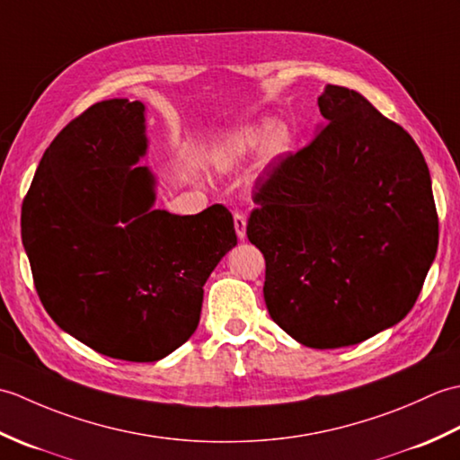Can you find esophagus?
Listing matches in <instances>:
<instances>
[{
  "mask_svg": "<svg viewBox=\"0 0 460 460\" xmlns=\"http://www.w3.org/2000/svg\"><path fill=\"white\" fill-rule=\"evenodd\" d=\"M233 221H235L237 237L239 239H245V235H247V217H245V213L235 211V215H233Z\"/></svg>",
  "mask_w": 460,
  "mask_h": 460,
  "instance_id": "esophagus-1",
  "label": "esophagus"
}]
</instances>
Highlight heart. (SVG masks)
Returning a JSON list of instances; mask_svg holds the SVG:
<instances>
[{
  "instance_id": "b5f03b06",
  "label": "heart",
  "mask_w": 460,
  "mask_h": 460,
  "mask_svg": "<svg viewBox=\"0 0 460 460\" xmlns=\"http://www.w3.org/2000/svg\"><path fill=\"white\" fill-rule=\"evenodd\" d=\"M290 140H292V134L288 130V126L282 122L249 124L225 142V146L217 155V165L219 168H229L231 164H235L245 158V155L257 152L259 148H262V146H265L267 154L279 155L285 150H288Z\"/></svg>"
}]
</instances>
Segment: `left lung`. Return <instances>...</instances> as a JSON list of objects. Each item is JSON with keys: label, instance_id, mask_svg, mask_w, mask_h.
<instances>
[{"label": "left lung", "instance_id": "8db88e82", "mask_svg": "<svg viewBox=\"0 0 460 460\" xmlns=\"http://www.w3.org/2000/svg\"><path fill=\"white\" fill-rule=\"evenodd\" d=\"M320 132L270 164L247 237L265 257L270 318L302 346L359 344L413 308L438 243L415 140L364 96L328 84Z\"/></svg>", "mask_w": 460, "mask_h": 460}]
</instances>
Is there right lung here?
Masks as SVG:
<instances>
[{"instance_id":"right-lung-1","label":"right lung","mask_w":460,"mask_h":460,"mask_svg":"<svg viewBox=\"0 0 460 460\" xmlns=\"http://www.w3.org/2000/svg\"><path fill=\"white\" fill-rule=\"evenodd\" d=\"M144 104L111 99L45 150L22 209L37 295L55 324L99 354L158 361L199 324L203 285L237 245L233 215L154 209Z\"/></svg>"}]
</instances>
